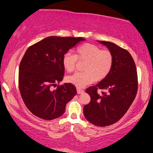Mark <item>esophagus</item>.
<instances>
[{"label": "esophagus", "instance_id": "esophagus-1", "mask_svg": "<svg viewBox=\"0 0 153 153\" xmlns=\"http://www.w3.org/2000/svg\"><path fill=\"white\" fill-rule=\"evenodd\" d=\"M76 91H77V93H78V94H81V93H83V90L81 89V88H76Z\"/></svg>", "mask_w": 153, "mask_h": 153}]
</instances>
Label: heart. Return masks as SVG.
<instances>
[{"label":"heart","instance_id":"1","mask_svg":"<svg viewBox=\"0 0 153 153\" xmlns=\"http://www.w3.org/2000/svg\"><path fill=\"white\" fill-rule=\"evenodd\" d=\"M86 60L84 72H75L67 77V81L78 88H83L94 81H101L109 74L113 65V55L111 51L93 44L86 43L76 49V56L68 51L62 56V65L68 72L74 70L76 60Z\"/></svg>","mask_w":153,"mask_h":153}]
</instances>
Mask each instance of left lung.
Returning <instances> with one entry per match:
<instances>
[{
    "label": "left lung",
    "instance_id": "obj_1",
    "mask_svg": "<svg viewBox=\"0 0 153 153\" xmlns=\"http://www.w3.org/2000/svg\"><path fill=\"white\" fill-rule=\"evenodd\" d=\"M97 42L108 48L114 61L109 74L85 91L91 102L83 107V114L92 124L105 127L120 120L131 106L137 93V73L133 58L127 50L110 42ZM98 88L107 93L97 94Z\"/></svg>",
    "mask_w": 153,
    "mask_h": 153
}]
</instances>
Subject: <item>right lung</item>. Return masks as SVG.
<instances>
[{"label":"right lung","instance_id":"obj_1","mask_svg":"<svg viewBox=\"0 0 153 153\" xmlns=\"http://www.w3.org/2000/svg\"><path fill=\"white\" fill-rule=\"evenodd\" d=\"M83 37L50 36L26 50L19 69V87L25 105L35 116L44 120L57 118L76 95L74 85L62 81L65 73L62 56Z\"/></svg>","mask_w":153,"mask_h":153}]
</instances>
